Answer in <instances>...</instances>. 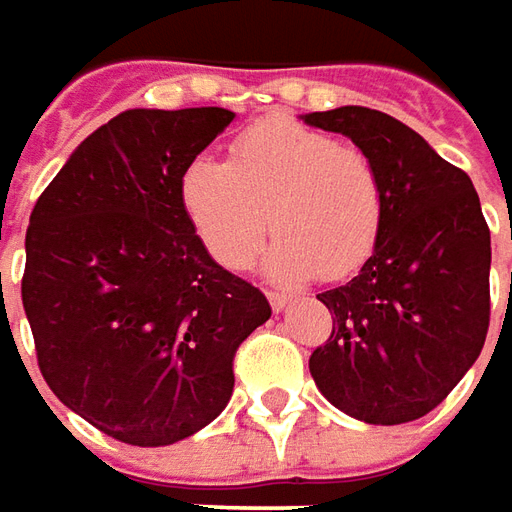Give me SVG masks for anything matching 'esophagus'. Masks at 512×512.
Here are the masks:
<instances>
[{"label": "esophagus", "instance_id": "34e87169", "mask_svg": "<svg viewBox=\"0 0 512 512\" xmlns=\"http://www.w3.org/2000/svg\"><path fill=\"white\" fill-rule=\"evenodd\" d=\"M267 300H270L273 311H284V308L289 306V297L281 295V292H267Z\"/></svg>", "mask_w": 512, "mask_h": 512}]
</instances>
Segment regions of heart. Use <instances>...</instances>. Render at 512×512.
Instances as JSON below:
<instances>
[{"label":"heart","instance_id":"b5f03b06","mask_svg":"<svg viewBox=\"0 0 512 512\" xmlns=\"http://www.w3.org/2000/svg\"><path fill=\"white\" fill-rule=\"evenodd\" d=\"M181 204L209 256L245 270L273 228L267 267L281 281H339L378 248L386 187L375 159L333 134L273 115L231 143V162L195 157Z\"/></svg>","mask_w":512,"mask_h":512}]
</instances>
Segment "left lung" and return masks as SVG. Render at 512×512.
Listing matches in <instances>:
<instances>
[{
    "mask_svg": "<svg viewBox=\"0 0 512 512\" xmlns=\"http://www.w3.org/2000/svg\"><path fill=\"white\" fill-rule=\"evenodd\" d=\"M308 126L375 159L386 223L361 273L317 295L331 339L308 358L325 400L366 424L422 419L477 361L491 320V231L471 179L386 112L336 107Z\"/></svg>",
    "mask_w": 512,
    "mask_h": 512,
    "instance_id": "left-lung-1",
    "label": "left lung"
}]
</instances>
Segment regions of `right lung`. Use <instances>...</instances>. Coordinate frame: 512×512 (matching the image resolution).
<instances>
[{"mask_svg": "<svg viewBox=\"0 0 512 512\" xmlns=\"http://www.w3.org/2000/svg\"><path fill=\"white\" fill-rule=\"evenodd\" d=\"M231 121L223 107L121 112L30 215L21 300L43 380L132 447H168L217 419L237 347L273 314L209 256L181 204L187 162Z\"/></svg>", "mask_w": 512, "mask_h": 512, "instance_id": "1", "label": "right lung"}]
</instances>
